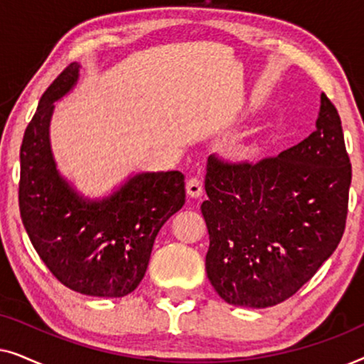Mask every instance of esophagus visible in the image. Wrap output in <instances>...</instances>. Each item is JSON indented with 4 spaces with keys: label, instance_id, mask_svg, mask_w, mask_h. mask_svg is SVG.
<instances>
[{
    "label": "esophagus",
    "instance_id": "1",
    "mask_svg": "<svg viewBox=\"0 0 364 364\" xmlns=\"http://www.w3.org/2000/svg\"><path fill=\"white\" fill-rule=\"evenodd\" d=\"M187 193L188 197H200L203 193V186L202 181L198 177H192L187 181Z\"/></svg>",
    "mask_w": 364,
    "mask_h": 364
}]
</instances>
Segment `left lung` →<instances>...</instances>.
<instances>
[{"mask_svg": "<svg viewBox=\"0 0 364 364\" xmlns=\"http://www.w3.org/2000/svg\"><path fill=\"white\" fill-rule=\"evenodd\" d=\"M350 183L341 119L325 92L316 129L296 146L255 164L208 157L200 208L218 295L247 308L295 295L341 240Z\"/></svg>", "mask_w": 364, "mask_h": 364, "instance_id": "left-lung-1", "label": "left lung"}]
</instances>
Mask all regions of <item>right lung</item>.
<instances>
[{
    "label": "right lung",
    "instance_id": "right-lung-1",
    "mask_svg": "<svg viewBox=\"0 0 364 364\" xmlns=\"http://www.w3.org/2000/svg\"><path fill=\"white\" fill-rule=\"evenodd\" d=\"M71 63L43 94L24 131L19 212L34 250L63 285L121 298L146 275L159 230L186 203L183 173L142 172L111 197L89 200L59 176L49 144L54 102L77 82Z\"/></svg>",
    "mask_w": 364,
    "mask_h": 364
}]
</instances>
